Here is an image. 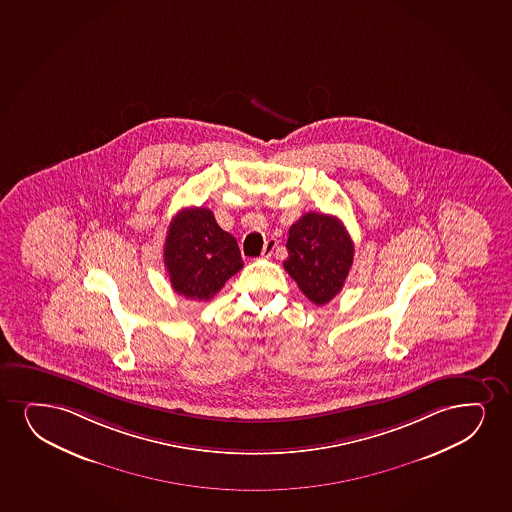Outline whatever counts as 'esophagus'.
I'll return each mask as SVG.
<instances>
[{
  "label": "esophagus",
  "mask_w": 512,
  "mask_h": 512,
  "mask_svg": "<svg viewBox=\"0 0 512 512\" xmlns=\"http://www.w3.org/2000/svg\"><path fill=\"white\" fill-rule=\"evenodd\" d=\"M275 247H277V240H266L265 247H263V258H270V256L273 254V251H275Z\"/></svg>",
  "instance_id": "obj_1"
}]
</instances>
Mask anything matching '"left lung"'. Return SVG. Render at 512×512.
<instances>
[{"label": "left lung", "mask_w": 512, "mask_h": 512, "mask_svg": "<svg viewBox=\"0 0 512 512\" xmlns=\"http://www.w3.org/2000/svg\"><path fill=\"white\" fill-rule=\"evenodd\" d=\"M285 272L311 303L322 306L343 289L355 246L343 223L322 213H306L289 228Z\"/></svg>", "instance_id": "1"}]
</instances>
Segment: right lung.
I'll use <instances>...</instances> for the list:
<instances>
[{
	"label": "right lung",
	"instance_id": "add662e5",
	"mask_svg": "<svg viewBox=\"0 0 512 512\" xmlns=\"http://www.w3.org/2000/svg\"><path fill=\"white\" fill-rule=\"evenodd\" d=\"M164 265L176 294L209 301L244 266L237 240L211 209L185 207L169 223Z\"/></svg>",
	"mask_w": 512,
	"mask_h": 512
}]
</instances>
